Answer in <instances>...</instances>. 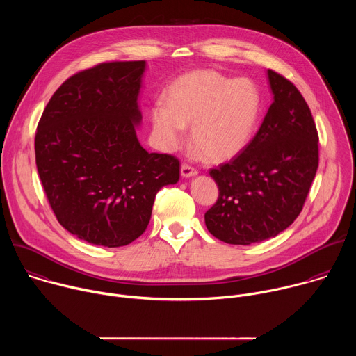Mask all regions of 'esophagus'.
Here are the masks:
<instances>
[{
  "label": "esophagus",
  "mask_w": 356,
  "mask_h": 356,
  "mask_svg": "<svg viewBox=\"0 0 356 356\" xmlns=\"http://www.w3.org/2000/svg\"><path fill=\"white\" fill-rule=\"evenodd\" d=\"M180 175L183 177H193L197 175V170L188 165H181V169H180Z\"/></svg>",
  "instance_id": "esophagus-1"
}]
</instances>
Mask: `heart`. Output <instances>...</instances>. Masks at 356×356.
<instances>
[{
	"instance_id": "heart-1",
	"label": "heart",
	"mask_w": 356,
	"mask_h": 356,
	"mask_svg": "<svg viewBox=\"0 0 356 356\" xmlns=\"http://www.w3.org/2000/svg\"><path fill=\"white\" fill-rule=\"evenodd\" d=\"M262 113L257 83L232 79L210 69L177 77L163 101L150 107L149 120L156 146L163 152L179 149L187 135L210 161L221 162L242 152L255 134Z\"/></svg>"
}]
</instances>
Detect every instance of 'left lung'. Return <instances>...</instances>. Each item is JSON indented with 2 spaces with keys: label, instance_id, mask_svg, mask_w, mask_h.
I'll use <instances>...</instances> for the list:
<instances>
[{
  "label": "left lung",
  "instance_id": "1",
  "mask_svg": "<svg viewBox=\"0 0 356 356\" xmlns=\"http://www.w3.org/2000/svg\"><path fill=\"white\" fill-rule=\"evenodd\" d=\"M273 94L264 122L248 146L210 170L218 200L206 213L211 235L232 245L275 238L302 210L318 168V134L300 91L268 70Z\"/></svg>",
  "mask_w": 356,
  "mask_h": 356
}]
</instances>
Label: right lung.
Returning a JSON list of instances; mask_svg holds the SVG:
<instances>
[{
  "mask_svg": "<svg viewBox=\"0 0 356 356\" xmlns=\"http://www.w3.org/2000/svg\"><path fill=\"white\" fill-rule=\"evenodd\" d=\"M146 62H111L67 79L47 103L35 136L36 168L60 225L92 245L140 236L156 193L176 184L175 156L149 154L136 136Z\"/></svg>",
  "mask_w": 356,
  "mask_h": 356,
  "instance_id": "right-lung-1",
  "label": "right lung"
}]
</instances>
